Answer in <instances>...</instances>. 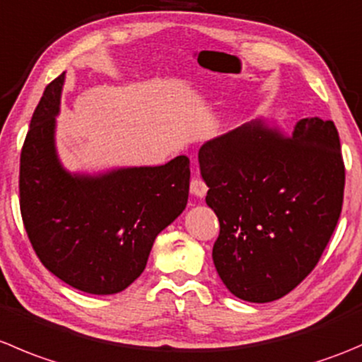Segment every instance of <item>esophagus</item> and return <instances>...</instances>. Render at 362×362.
Instances as JSON below:
<instances>
[{
    "label": "esophagus",
    "instance_id": "obj_1",
    "mask_svg": "<svg viewBox=\"0 0 362 362\" xmlns=\"http://www.w3.org/2000/svg\"><path fill=\"white\" fill-rule=\"evenodd\" d=\"M191 192L194 196H198V198L205 196L206 185H205V182H203L199 177H192L191 178Z\"/></svg>",
    "mask_w": 362,
    "mask_h": 362
}]
</instances>
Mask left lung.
Instances as JSON below:
<instances>
[{
    "mask_svg": "<svg viewBox=\"0 0 362 362\" xmlns=\"http://www.w3.org/2000/svg\"><path fill=\"white\" fill-rule=\"evenodd\" d=\"M198 159L219 219L217 274L238 299H281L317 267L341 214L345 163L334 122L303 118L286 136L252 120L205 143Z\"/></svg>",
    "mask_w": 362,
    "mask_h": 362,
    "instance_id": "1",
    "label": "left lung"
}]
</instances>
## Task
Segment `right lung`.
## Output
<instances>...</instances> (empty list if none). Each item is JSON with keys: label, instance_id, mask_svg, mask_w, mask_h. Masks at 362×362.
Returning a JSON list of instances; mask_svg holds the SVG:
<instances>
[{"label": "right lung", "instance_id": "obj_1", "mask_svg": "<svg viewBox=\"0 0 362 362\" xmlns=\"http://www.w3.org/2000/svg\"><path fill=\"white\" fill-rule=\"evenodd\" d=\"M63 74L45 86L21 150L19 205L42 265L95 296L127 288L146 267L157 235L187 205L191 163L72 177L54 152Z\"/></svg>", "mask_w": 362, "mask_h": 362}]
</instances>
